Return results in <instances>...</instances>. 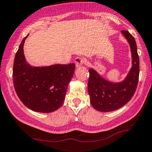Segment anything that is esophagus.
I'll use <instances>...</instances> for the list:
<instances>
[{
	"instance_id": "1",
	"label": "esophagus",
	"mask_w": 152,
	"mask_h": 152,
	"mask_svg": "<svg viewBox=\"0 0 152 152\" xmlns=\"http://www.w3.org/2000/svg\"><path fill=\"white\" fill-rule=\"evenodd\" d=\"M75 63L76 67H78L85 63V60L83 58H81V57H77L75 60Z\"/></svg>"
}]
</instances>
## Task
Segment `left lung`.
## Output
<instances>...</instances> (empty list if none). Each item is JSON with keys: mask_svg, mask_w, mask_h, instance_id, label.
Instances as JSON below:
<instances>
[{"mask_svg": "<svg viewBox=\"0 0 152 152\" xmlns=\"http://www.w3.org/2000/svg\"><path fill=\"white\" fill-rule=\"evenodd\" d=\"M122 33L129 42L132 56V67L125 79L121 83H111L104 80L94 69H89L88 93L91 104L97 111L107 112L118 110L132 99L137 90L140 58L136 41L126 30H122Z\"/></svg>", "mask_w": 152, "mask_h": 152, "instance_id": "8db88e82", "label": "left lung"}]
</instances>
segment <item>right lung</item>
<instances>
[{"instance_id": "obj_1", "label": "right lung", "mask_w": 152, "mask_h": 152, "mask_svg": "<svg viewBox=\"0 0 152 152\" xmlns=\"http://www.w3.org/2000/svg\"><path fill=\"white\" fill-rule=\"evenodd\" d=\"M28 35L21 42L14 59V88L18 97L28 108L42 113L54 112L65 100L75 65L32 67L26 62L23 53V45Z\"/></svg>"}]
</instances>
